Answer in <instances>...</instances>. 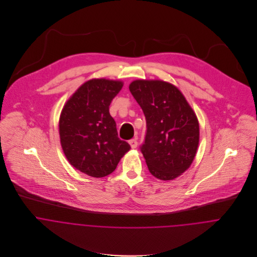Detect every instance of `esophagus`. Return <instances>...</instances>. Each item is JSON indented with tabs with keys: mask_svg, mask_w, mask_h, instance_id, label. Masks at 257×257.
<instances>
[{
	"mask_svg": "<svg viewBox=\"0 0 257 257\" xmlns=\"http://www.w3.org/2000/svg\"><path fill=\"white\" fill-rule=\"evenodd\" d=\"M130 145H131L132 148H137V147H138V140L137 139L131 140L130 141Z\"/></svg>",
	"mask_w": 257,
	"mask_h": 257,
	"instance_id": "esophagus-1",
	"label": "esophagus"
}]
</instances>
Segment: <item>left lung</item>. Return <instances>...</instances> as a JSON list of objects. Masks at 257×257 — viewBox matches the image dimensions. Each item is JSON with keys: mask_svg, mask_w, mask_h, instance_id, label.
<instances>
[{"mask_svg": "<svg viewBox=\"0 0 257 257\" xmlns=\"http://www.w3.org/2000/svg\"><path fill=\"white\" fill-rule=\"evenodd\" d=\"M130 91L144 110L147 135L141 150L149 172L173 180L192 164L199 146V121L183 94L161 80H136Z\"/></svg>", "mask_w": 257, "mask_h": 257, "instance_id": "1", "label": "left lung"}]
</instances>
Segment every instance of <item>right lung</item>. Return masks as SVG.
I'll use <instances>...</instances> for the list:
<instances>
[{
  "label": "right lung",
  "instance_id": "1",
  "mask_svg": "<svg viewBox=\"0 0 257 257\" xmlns=\"http://www.w3.org/2000/svg\"><path fill=\"white\" fill-rule=\"evenodd\" d=\"M121 81L92 79L66 102L60 114L59 135L69 163L96 178L114 171L131 146L117 137L109 107L122 88Z\"/></svg>",
  "mask_w": 257,
  "mask_h": 257
}]
</instances>
